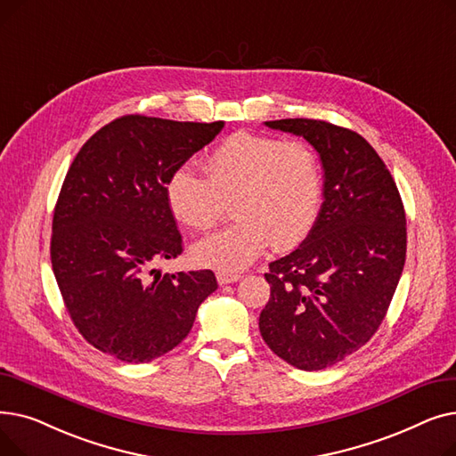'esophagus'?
Segmentation results:
<instances>
[{"instance_id": "obj_1", "label": "esophagus", "mask_w": 456, "mask_h": 456, "mask_svg": "<svg viewBox=\"0 0 456 456\" xmlns=\"http://www.w3.org/2000/svg\"><path fill=\"white\" fill-rule=\"evenodd\" d=\"M216 279H218L220 284H231V282L240 281L242 275L240 273H229V272H218V273H216Z\"/></svg>"}]
</instances>
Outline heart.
Wrapping results in <instances>:
<instances>
[{
    "instance_id": "obj_1",
    "label": "heart",
    "mask_w": 456,
    "mask_h": 456,
    "mask_svg": "<svg viewBox=\"0 0 456 456\" xmlns=\"http://www.w3.org/2000/svg\"><path fill=\"white\" fill-rule=\"evenodd\" d=\"M205 170L181 164L166 183L170 210L194 231L212 229L225 201L234 200L238 222L194 246L200 265L244 270L272 242L290 249L314 229L323 179L320 159L306 142L238 131L210 151Z\"/></svg>"
}]
</instances>
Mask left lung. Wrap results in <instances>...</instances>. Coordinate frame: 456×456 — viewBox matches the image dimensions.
I'll return each mask as SVG.
<instances>
[{
	"mask_svg": "<svg viewBox=\"0 0 456 456\" xmlns=\"http://www.w3.org/2000/svg\"><path fill=\"white\" fill-rule=\"evenodd\" d=\"M268 127L303 136L323 167V203L303 244L270 265L258 329L282 361L325 370L377 332L406 256V218L387 164L358 133L322 119Z\"/></svg>",
	"mask_w": 456,
	"mask_h": 456,
	"instance_id": "8db88e82",
	"label": "left lung"
}]
</instances>
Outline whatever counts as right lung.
<instances>
[{"label":"right lung","instance_id":"right-lung-1","mask_svg":"<svg viewBox=\"0 0 456 456\" xmlns=\"http://www.w3.org/2000/svg\"><path fill=\"white\" fill-rule=\"evenodd\" d=\"M224 122L127 114L92 134L71 162L53 212L52 266L83 338L122 362L179 346L218 289L210 270L160 273L183 253L166 200L172 172Z\"/></svg>","mask_w":456,"mask_h":456}]
</instances>
